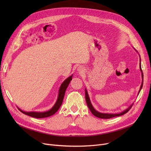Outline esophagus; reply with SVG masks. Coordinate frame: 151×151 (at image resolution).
<instances>
[{"mask_svg": "<svg viewBox=\"0 0 151 151\" xmlns=\"http://www.w3.org/2000/svg\"><path fill=\"white\" fill-rule=\"evenodd\" d=\"M77 70L78 71V73H80V74H81V75H82V74L85 73V69L82 66H79L78 67V68H77Z\"/></svg>", "mask_w": 151, "mask_h": 151, "instance_id": "esophagus-1", "label": "esophagus"}]
</instances>
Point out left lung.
I'll return each mask as SVG.
<instances>
[{
	"mask_svg": "<svg viewBox=\"0 0 151 151\" xmlns=\"http://www.w3.org/2000/svg\"><path fill=\"white\" fill-rule=\"evenodd\" d=\"M134 50H135L137 52L138 51L134 49ZM140 57V55H139ZM139 61H140V63H139V69H140V71L141 72V77H142V83H141V85L140 86V89L139 90V92H138V96L139 93V92L142 89V84H143V73H142V70H141V58L139 59ZM85 97H86V103H87V105H88V108H89L90 111H91V113H92L93 115H94L95 116H96L99 118H101V119H110V118H112V117H117V116H122L125 113H127L130 110V109L132 108V105H133V103H132V104L129 106L126 109H125L124 111H122L120 112V113H101V112H99L98 111H97L96 109H95L93 108V106H92V103L91 101V100H90V98H89V94H88V91H87L86 88H85Z\"/></svg>",
	"mask_w": 151,
	"mask_h": 151,
	"instance_id": "1",
	"label": "left lung"
}]
</instances>
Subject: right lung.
<instances>
[{"label": "right lung", "mask_w": 151, "mask_h": 151, "mask_svg": "<svg viewBox=\"0 0 151 151\" xmlns=\"http://www.w3.org/2000/svg\"><path fill=\"white\" fill-rule=\"evenodd\" d=\"M72 76H73V75H71V76H68L61 84L60 88H59V89L58 99H57L56 101H55L54 106L50 110L46 111H44V112H36V111L27 112V111H22V109H21L19 108L18 107V109L23 114H25L27 116L35 117V118H44V117H50V116L53 115L54 114H55L58 111V109H59V108L60 107V106L62 104L65 91L67 88L68 84H70L71 80H72Z\"/></svg>", "instance_id": "right-lung-1"}]
</instances>
